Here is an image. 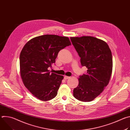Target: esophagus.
<instances>
[{"label": "esophagus", "instance_id": "34e87169", "mask_svg": "<svg viewBox=\"0 0 130 130\" xmlns=\"http://www.w3.org/2000/svg\"><path fill=\"white\" fill-rule=\"evenodd\" d=\"M70 77H68V76H64V79H65V80H66V79H69Z\"/></svg>", "mask_w": 130, "mask_h": 130}]
</instances>
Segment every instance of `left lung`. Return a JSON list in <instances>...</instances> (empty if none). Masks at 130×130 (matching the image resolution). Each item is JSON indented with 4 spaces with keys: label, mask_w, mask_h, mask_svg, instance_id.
Segmentation results:
<instances>
[{
    "label": "left lung",
    "mask_w": 130,
    "mask_h": 130,
    "mask_svg": "<svg viewBox=\"0 0 130 130\" xmlns=\"http://www.w3.org/2000/svg\"><path fill=\"white\" fill-rule=\"evenodd\" d=\"M71 41L86 66V75L80 76L73 96L83 102H90L104 90L110 80L113 69L112 52L107 43L95 37H71Z\"/></svg>",
    "instance_id": "1"
}]
</instances>
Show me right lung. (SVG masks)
I'll list each match as a JSON object with an SVG mask.
<instances>
[{
    "mask_svg": "<svg viewBox=\"0 0 130 130\" xmlns=\"http://www.w3.org/2000/svg\"><path fill=\"white\" fill-rule=\"evenodd\" d=\"M71 45L68 37L43 35L29 41L20 54L21 76L25 87L42 101L56 97L64 78L51 73L48 68L55 63L59 52Z\"/></svg>",
    "mask_w": 130,
    "mask_h": 130,
    "instance_id": "add662e5",
    "label": "right lung"
}]
</instances>
